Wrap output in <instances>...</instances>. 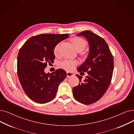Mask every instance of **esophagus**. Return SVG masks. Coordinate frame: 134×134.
<instances>
[{"label": "esophagus", "instance_id": "esophagus-1", "mask_svg": "<svg viewBox=\"0 0 134 134\" xmlns=\"http://www.w3.org/2000/svg\"><path fill=\"white\" fill-rule=\"evenodd\" d=\"M73 75H74V74L71 72H67V77H71L73 76Z\"/></svg>", "mask_w": 134, "mask_h": 134}]
</instances>
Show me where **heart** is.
Segmentation results:
<instances>
[{"label":"heart","instance_id":"obj_1","mask_svg":"<svg viewBox=\"0 0 134 134\" xmlns=\"http://www.w3.org/2000/svg\"><path fill=\"white\" fill-rule=\"evenodd\" d=\"M72 41L75 46V49L78 51L83 50L87 45V43L84 39L80 37H74ZM60 43L57 44L54 49V54L55 56H58L59 54V48ZM79 64V61L77 60L65 59L61 61L59 63L60 68L67 71H72Z\"/></svg>","mask_w":134,"mask_h":134}]
</instances>
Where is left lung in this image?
<instances>
[{
  "mask_svg": "<svg viewBox=\"0 0 134 134\" xmlns=\"http://www.w3.org/2000/svg\"><path fill=\"white\" fill-rule=\"evenodd\" d=\"M78 36L87 39L90 49L86 60L77 69L88 75L83 81L82 77L76 75L79 83L73 88V95L78 102L90 104L100 100L108 88L113 72V56L105 40L95 33L85 31Z\"/></svg>",
  "mask_w": 134,
  "mask_h": 134,
  "instance_id": "8db88e82",
  "label": "left lung"
}]
</instances>
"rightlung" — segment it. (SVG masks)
<instances>
[{
  "instance_id": "add662e5",
  "label": "right lung",
  "mask_w": 134,
  "mask_h": 134,
  "mask_svg": "<svg viewBox=\"0 0 134 134\" xmlns=\"http://www.w3.org/2000/svg\"><path fill=\"white\" fill-rule=\"evenodd\" d=\"M68 34H41L31 37L23 45L17 56V75L27 96L33 101L45 103L53 100L59 84L67 73L58 69L50 74L44 69L54 62L55 46L69 37Z\"/></svg>"
}]
</instances>
